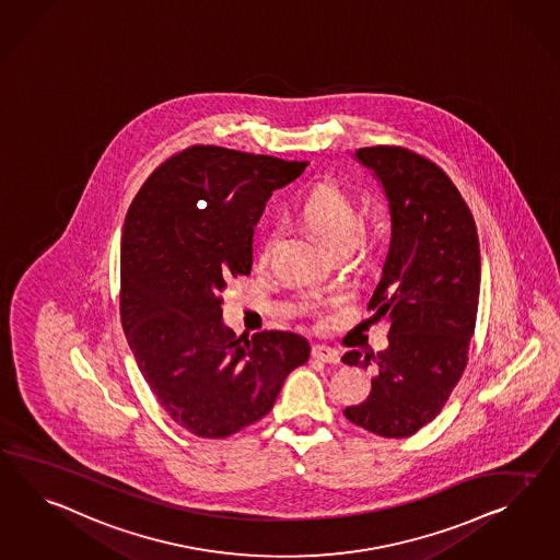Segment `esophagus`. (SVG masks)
<instances>
[{
  "label": "esophagus",
  "mask_w": 560,
  "mask_h": 560,
  "mask_svg": "<svg viewBox=\"0 0 560 560\" xmlns=\"http://www.w3.org/2000/svg\"><path fill=\"white\" fill-rule=\"evenodd\" d=\"M313 359L323 361V363H339V351H335L332 347L327 345H315L313 347Z\"/></svg>",
  "instance_id": "1"
}]
</instances>
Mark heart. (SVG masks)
Wrapping results in <instances>:
<instances>
[{
	"label": "heart",
	"mask_w": 560,
	"mask_h": 560,
	"mask_svg": "<svg viewBox=\"0 0 560 560\" xmlns=\"http://www.w3.org/2000/svg\"><path fill=\"white\" fill-rule=\"evenodd\" d=\"M299 217L308 230L316 233L337 254L345 252L351 244H372V235H368L365 231L354 233L361 219L358 202L345 188L335 183H320L311 188L299 202ZM273 237H276V231L272 225L261 223L254 242L256 258H268Z\"/></svg>",
	"instance_id": "obj_1"
}]
</instances>
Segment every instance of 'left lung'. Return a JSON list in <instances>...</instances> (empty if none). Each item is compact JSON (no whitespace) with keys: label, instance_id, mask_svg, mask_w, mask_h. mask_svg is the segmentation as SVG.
Segmentation results:
<instances>
[{"label":"left lung","instance_id":"8db88e82","mask_svg":"<svg viewBox=\"0 0 560 560\" xmlns=\"http://www.w3.org/2000/svg\"><path fill=\"white\" fill-rule=\"evenodd\" d=\"M386 190L392 242L368 320L387 323V347L347 351L343 363L372 370L368 400L345 408L349 422L384 439H406L443 410L469 361L481 258L474 215L432 160L401 145L355 152Z\"/></svg>","mask_w":560,"mask_h":560}]
</instances>
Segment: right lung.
<instances>
[{
  "mask_svg": "<svg viewBox=\"0 0 560 560\" xmlns=\"http://www.w3.org/2000/svg\"><path fill=\"white\" fill-rule=\"evenodd\" d=\"M306 162L190 145L162 162L129 205L119 315L164 412L201 439H225L272 410L308 341L288 330L237 337L223 290L252 272L254 228L276 188Z\"/></svg>",
  "mask_w": 560,
  "mask_h": 560,
  "instance_id": "obj_1",
  "label": "right lung"
}]
</instances>
